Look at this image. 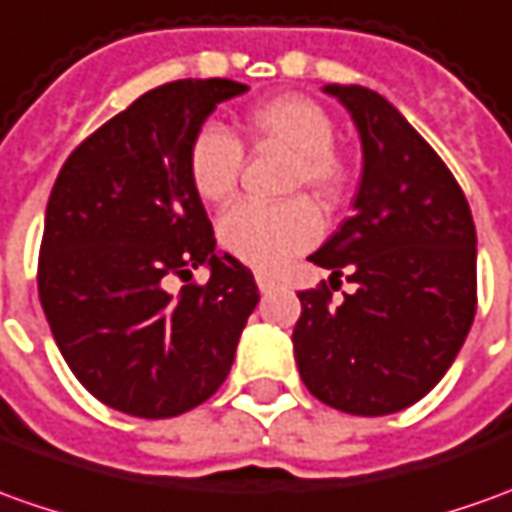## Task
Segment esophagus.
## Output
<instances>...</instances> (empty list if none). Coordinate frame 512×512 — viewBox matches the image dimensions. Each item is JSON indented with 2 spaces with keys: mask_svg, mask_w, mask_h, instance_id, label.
Here are the masks:
<instances>
[{
  "mask_svg": "<svg viewBox=\"0 0 512 512\" xmlns=\"http://www.w3.org/2000/svg\"><path fill=\"white\" fill-rule=\"evenodd\" d=\"M255 280H257V288H260L263 294H269V291H274V288L280 285V280H277V277H271V274H266V271H257Z\"/></svg>",
  "mask_w": 512,
  "mask_h": 512,
  "instance_id": "34e87169",
  "label": "esophagus"
}]
</instances>
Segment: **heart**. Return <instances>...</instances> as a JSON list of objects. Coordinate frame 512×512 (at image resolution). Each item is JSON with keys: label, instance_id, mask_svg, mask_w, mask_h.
Wrapping results in <instances>:
<instances>
[{"label": "heart", "instance_id": "b5f03b06", "mask_svg": "<svg viewBox=\"0 0 512 512\" xmlns=\"http://www.w3.org/2000/svg\"><path fill=\"white\" fill-rule=\"evenodd\" d=\"M246 131L255 142L294 154L288 187H308L322 201H336L344 187V165L333 151L336 128L319 103L300 95L274 97L252 109ZM243 170L241 139L224 125L204 123L190 139L187 173L198 196L224 204L235 196ZM322 235V215L308 198L283 204L243 201L218 221V241L229 255L255 269H277L314 246Z\"/></svg>", "mask_w": 512, "mask_h": 512}]
</instances>
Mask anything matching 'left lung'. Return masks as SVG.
Segmentation results:
<instances>
[{
  "instance_id": "obj_1",
  "label": "left lung",
  "mask_w": 512,
  "mask_h": 512,
  "mask_svg": "<svg viewBox=\"0 0 512 512\" xmlns=\"http://www.w3.org/2000/svg\"><path fill=\"white\" fill-rule=\"evenodd\" d=\"M353 114L364 170L356 212L311 255L330 285L300 291L294 356L308 392L347 415L412 406L454 364L476 314L468 198L426 139L364 86H325ZM357 285L332 305L341 274Z\"/></svg>"
}]
</instances>
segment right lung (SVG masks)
Masks as SVG:
<instances>
[{"label":"right lung","mask_w":512,"mask_h":512,"mask_svg":"<svg viewBox=\"0 0 512 512\" xmlns=\"http://www.w3.org/2000/svg\"><path fill=\"white\" fill-rule=\"evenodd\" d=\"M227 78L173 81L137 97L69 154L52 184L38 252V297L83 387L117 412L162 420L196 409L227 381L257 285L215 235L190 184V139ZM207 284L173 298L168 276Z\"/></svg>","instance_id":"add662e5"}]
</instances>
